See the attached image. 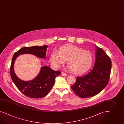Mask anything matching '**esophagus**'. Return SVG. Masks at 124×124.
<instances>
[{
    "label": "esophagus",
    "instance_id": "obj_1",
    "mask_svg": "<svg viewBox=\"0 0 124 124\" xmlns=\"http://www.w3.org/2000/svg\"><path fill=\"white\" fill-rule=\"evenodd\" d=\"M61 74H62V76H67V74L65 73H64V72H62Z\"/></svg>",
    "mask_w": 124,
    "mask_h": 124
}]
</instances>
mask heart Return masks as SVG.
Masks as SVG:
<instances>
[{"label":"heart","instance_id":"1","mask_svg":"<svg viewBox=\"0 0 124 124\" xmlns=\"http://www.w3.org/2000/svg\"><path fill=\"white\" fill-rule=\"evenodd\" d=\"M50 63L55 68L67 61V65L74 74L80 75L87 71L93 63V55L90 51L84 50L73 45L60 47L58 52L54 51L50 57Z\"/></svg>","mask_w":124,"mask_h":124}]
</instances>
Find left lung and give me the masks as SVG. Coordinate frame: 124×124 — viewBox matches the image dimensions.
<instances>
[{
	"label": "left lung",
	"instance_id": "1",
	"mask_svg": "<svg viewBox=\"0 0 124 124\" xmlns=\"http://www.w3.org/2000/svg\"><path fill=\"white\" fill-rule=\"evenodd\" d=\"M96 46V61L87 74L77 77L71 88L78 96L88 98L100 93L109 83L111 69L110 58L101 48Z\"/></svg>",
	"mask_w": 124,
	"mask_h": 124
}]
</instances>
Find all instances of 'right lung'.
Instances as JSON below:
<instances>
[{
    "label": "right lung",
    "instance_id": "obj_1",
    "mask_svg": "<svg viewBox=\"0 0 124 124\" xmlns=\"http://www.w3.org/2000/svg\"><path fill=\"white\" fill-rule=\"evenodd\" d=\"M47 46L25 47L16 52L13 57L10 66L12 80L21 93L28 97L40 98L46 96L53 87L55 78L61 74L59 71H54L50 67H42L38 75L34 79L24 81L17 77L14 71V64L17 57L21 54H31L38 58H46Z\"/></svg>",
    "mask_w": 124,
    "mask_h": 124
}]
</instances>
